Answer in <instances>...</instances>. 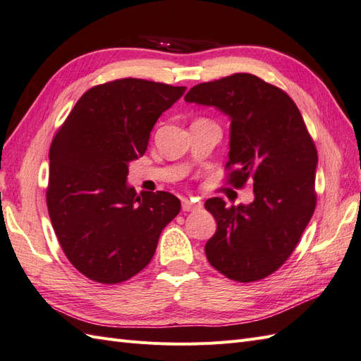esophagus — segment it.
Masks as SVG:
<instances>
[{
  "label": "esophagus",
  "instance_id": "1",
  "mask_svg": "<svg viewBox=\"0 0 361 361\" xmlns=\"http://www.w3.org/2000/svg\"><path fill=\"white\" fill-rule=\"evenodd\" d=\"M199 208H200V205L195 204V202H190V200H183L182 202V209L187 211V213H190V211H196Z\"/></svg>",
  "mask_w": 361,
  "mask_h": 361
}]
</instances>
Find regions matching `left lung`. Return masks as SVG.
Returning <instances> with one entry per match:
<instances>
[{
	"label": "left lung",
	"instance_id": "1",
	"mask_svg": "<svg viewBox=\"0 0 361 361\" xmlns=\"http://www.w3.org/2000/svg\"><path fill=\"white\" fill-rule=\"evenodd\" d=\"M185 101L230 118V182L240 188L250 180L254 191L248 205L205 202L217 222L207 259L235 282L265 279L291 256L317 200L319 157L302 114L283 90L250 73L197 84Z\"/></svg>",
	"mask_w": 361,
	"mask_h": 361
}]
</instances>
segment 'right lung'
Returning <instances> with one entry per match:
<instances>
[{"label":"right lung","mask_w":361,"mask_h":361,"mask_svg":"<svg viewBox=\"0 0 361 361\" xmlns=\"http://www.w3.org/2000/svg\"><path fill=\"white\" fill-rule=\"evenodd\" d=\"M185 90L136 78L92 87L51 142L50 221L70 263L94 282L121 283L142 271L179 214L171 192L137 195L127 176L156 121Z\"/></svg>","instance_id":"1"}]
</instances>
